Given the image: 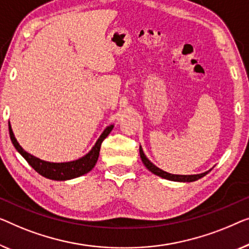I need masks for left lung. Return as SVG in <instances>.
<instances>
[{
	"mask_svg": "<svg viewBox=\"0 0 249 249\" xmlns=\"http://www.w3.org/2000/svg\"><path fill=\"white\" fill-rule=\"evenodd\" d=\"M140 157H141V160L142 162L144 163V166L148 168V169L151 171L152 174L157 175V176H160L164 178V179H168V180H173V181H184V183H190V181H195L199 179V178L204 177L206 174L209 173L210 170L205 171V173H202V174H197V175H174V174H169L167 173V171H163L162 169H160L157 166H155L151 161H150L148 158H146L144 152H143V150L141 146H140Z\"/></svg>",
	"mask_w": 249,
	"mask_h": 249,
	"instance_id": "1",
	"label": "left lung"
}]
</instances>
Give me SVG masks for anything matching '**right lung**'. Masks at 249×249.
Here are the masks:
<instances>
[{
    "instance_id": "1",
    "label": "right lung",
    "mask_w": 249,
    "mask_h": 249,
    "mask_svg": "<svg viewBox=\"0 0 249 249\" xmlns=\"http://www.w3.org/2000/svg\"><path fill=\"white\" fill-rule=\"evenodd\" d=\"M113 128L114 125L107 126L103 132V134L100 135V138L97 140L96 144H94L92 146V149H91L86 156H83L82 158L74 161H69V162H48V161L41 160L39 158H37V157L30 155V153H28L27 151H24L22 146L19 144V142L17 141V139L15 138L11 125L9 123L10 139H11L12 144L15 145L17 151L26 159L27 162L29 163L38 174L48 178V179L53 180H69L89 173V171L94 167V164L97 163L101 143H103L104 140L107 138L108 134H109Z\"/></svg>"
}]
</instances>
